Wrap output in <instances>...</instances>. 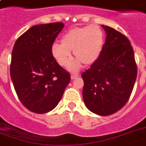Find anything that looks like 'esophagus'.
<instances>
[{
	"instance_id": "1",
	"label": "esophagus",
	"mask_w": 146,
	"mask_h": 146,
	"mask_svg": "<svg viewBox=\"0 0 146 146\" xmlns=\"http://www.w3.org/2000/svg\"><path fill=\"white\" fill-rule=\"evenodd\" d=\"M78 76H78L77 74H72V75H71V79H72V80H76V79H77Z\"/></svg>"
}]
</instances>
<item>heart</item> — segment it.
<instances>
[{
	"instance_id": "obj_1",
	"label": "heart",
	"mask_w": 146,
	"mask_h": 146,
	"mask_svg": "<svg viewBox=\"0 0 146 146\" xmlns=\"http://www.w3.org/2000/svg\"><path fill=\"white\" fill-rule=\"evenodd\" d=\"M61 44L54 43L51 53L60 66H66L72 58L71 51L76 59L69 64L68 70L76 72L82 66L91 65L99 57L104 44V33L97 26L71 29L61 38Z\"/></svg>"
}]
</instances>
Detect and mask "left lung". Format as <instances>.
<instances>
[{"mask_svg":"<svg viewBox=\"0 0 146 146\" xmlns=\"http://www.w3.org/2000/svg\"><path fill=\"white\" fill-rule=\"evenodd\" d=\"M106 38L99 57L82 73L85 105L100 116L121 109L131 95L137 76L133 47L125 35L102 25Z\"/></svg>","mask_w":146,"mask_h":146,"instance_id":"1","label":"left lung"}]
</instances>
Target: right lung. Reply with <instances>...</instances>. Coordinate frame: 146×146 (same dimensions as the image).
I'll use <instances>...</instances> for the list:
<instances>
[{"label": "right lung", "mask_w": 146, "mask_h": 146, "mask_svg": "<svg viewBox=\"0 0 146 146\" xmlns=\"http://www.w3.org/2000/svg\"><path fill=\"white\" fill-rule=\"evenodd\" d=\"M63 23L35 25L13 48L10 77L22 104L32 112L52 111L61 99L70 75L54 58L51 46Z\"/></svg>", "instance_id": "obj_1"}]
</instances>
